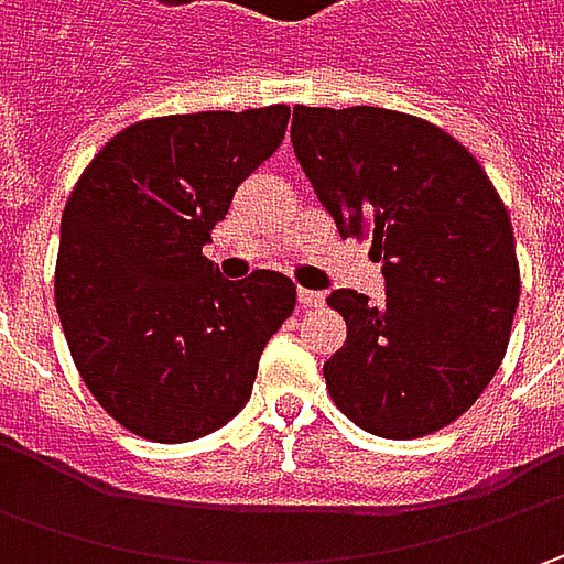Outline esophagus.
Instances as JSON below:
<instances>
[{
	"label": "esophagus",
	"instance_id": "esophagus-1",
	"mask_svg": "<svg viewBox=\"0 0 564 564\" xmlns=\"http://www.w3.org/2000/svg\"><path fill=\"white\" fill-rule=\"evenodd\" d=\"M326 301V294L323 292H311V289H297V304L301 307H319Z\"/></svg>",
	"mask_w": 564,
	"mask_h": 564
}]
</instances>
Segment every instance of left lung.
I'll return each instance as SVG.
<instances>
[{
  "instance_id": "8db88e82",
  "label": "left lung",
  "mask_w": 564,
  "mask_h": 564,
  "mask_svg": "<svg viewBox=\"0 0 564 564\" xmlns=\"http://www.w3.org/2000/svg\"><path fill=\"white\" fill-rule=\"evenodd\" d=\"M292 147L341 238L370 235L386 301L336 289L348 338L323 364L345 417L414 440L462 417L509 348L521 275L484 165L430 121L294 106Z\"/></svg>"
}]
</instances>
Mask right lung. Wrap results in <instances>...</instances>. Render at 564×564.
Returning <instances> with one entry per match:
<instances>
[{"instance_id": "1", "label": "right lung", "mask_w": 564, "mask_h": 564, "mask_svg": "<svg viewBox=\"0 0 564 564\" xmlns=\"http://www.w3.org/2000/svg\"><path fill=\"white\" fill-rule=\"evenodd\" d=\"M289 106L163 116L124 128L62 213L55 311L77 373L131 433L191 443L250 399L294 311L282 272L231 282L204 257L238 185L285 138Z\"/></svg>"}]
</instances>
